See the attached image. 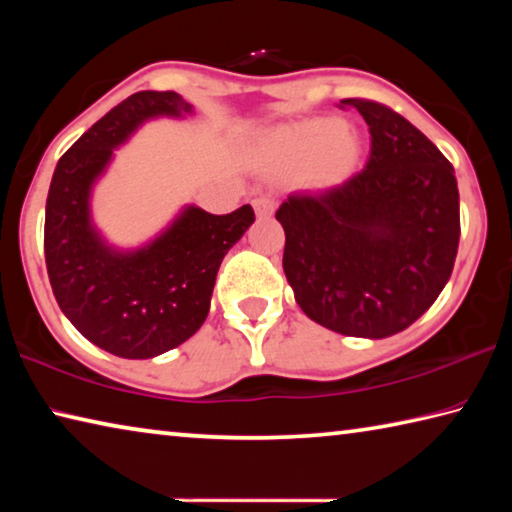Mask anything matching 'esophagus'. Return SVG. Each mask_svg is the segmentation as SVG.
<instances>
[{
    "instance_id": "obj_1",
    "label": "esophagus",
    "mask_w": 512,
    "mask_h": 512,
    "mask_svg": "<svg viewBox=\"0 0 512 512\" xmlns=\"http://www.w3.org/2000/svg\"><path fill=\"white\" fill-rule=\"evenodd\" d=\"M253 207L259 219H266V216H271L275 212V201L271 196H259L253 201Z\"/></svg>"
}]
</instances>
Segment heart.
Here are the masks:
<instances>
[{
    "instance_id": "obj_1",
    "label": "heart",
    "mask_w": 512,
    "mask_h": 512,
    "mask_svg": "<svg viewBox=\"0 0 512 512\" xmlns=\"http://www.w3.org/2000/svg\"><path fill=\"white\" fill-rule=\"evenodd\" d=\"M359 158L357 135L348 133L339 119H309L275 137L271 160L284 171L305 169L316 162L323 183H341Z\"/></svg>"
}]
</instances>
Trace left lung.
I'll list each match as a JSON object with an SVG mask.
<instances>
[{
	"mask_svg": "<svg viewBox=\"0 0 512 512\" xmlns=\"http://www.w3.org/2000/svg\"><path fill=\"white\" fill-rule=\"evenodd\" d=\"M366 119V169L275 212L300 309L332 332L386 339L413 325L452 275L461 214L454 167L384 103L343 99Z\"/></svg>",
	"mask_w": 512,
	"mask_h": 512,
	"instance_id": "1",
	"label": "left lung"
}]
</instances>
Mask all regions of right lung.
Returning <instances> with one entry per match:
<instances>
[{"mask_svg": "<svg viewBox=\"0 0 512 512\" xmlns=\"http://www.w3.org/2000/svg\"><path fill=\"white\" fill-rule=\"evenodd\" d=\"M176 92H135L58 160L45 214V262L58 307L90 343L121 359L178 348L205 323L216 273L253 225L250 205L210 214L187 205L142 248L106 244L90 216L92 185L146 119L192 115Z\"/></svg>", "mask_w": 512, "mask_h": 512, "instance_id": "add662e5", "label": "right lung"}]
</instances>
